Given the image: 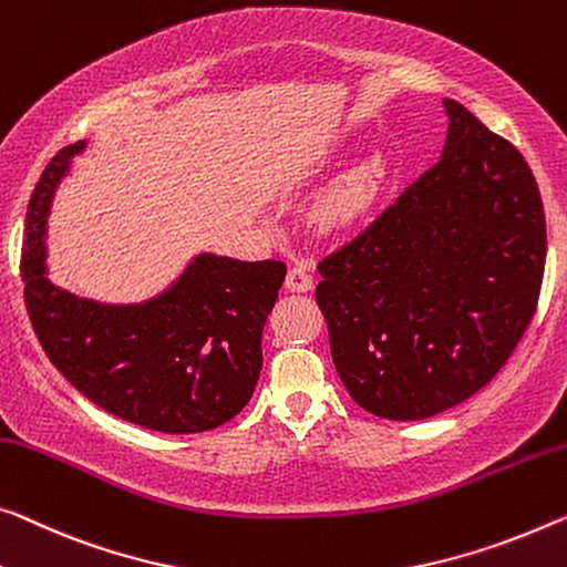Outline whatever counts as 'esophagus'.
<instances>
[{
	"label": "esophagus",
	"instance_id": "esophagus-1",
	"mask_svg": "<svg viewBox=\"0 0 567 567\" xmlns=\"http://www.w3.org/2000/svg\"><path fill=\"white\" fill-rule=\"evenodd\" d=\"M286 286H289V291H296V293L311 291L313 289V276H311L307 266L296 264L289 271V276H286Z\"/></svg>",
	"mask_w": 567,
	"mask_h": 567
}]
</instances>
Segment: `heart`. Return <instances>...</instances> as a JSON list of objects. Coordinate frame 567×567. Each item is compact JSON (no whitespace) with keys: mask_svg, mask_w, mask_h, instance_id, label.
Listing matches in <instances>:
<instances>
[{"mask_svg":"<svg viewBox=\"0 0 567 567\" xmlns=\"http://www.w3.org/2000/svg\"><path fill=\"white\" fill-rule=\"evenodd\" d=\"M382 174V162L372 159L370 164H364L360 172H354L347 185L339 189L334 195L332 203L327 207V217L329 220H342V217L354 215L360 207H364L374 195V187H378V179Z\"/></svg>","mask_w":567,"mask_h":567,"instance_id":"heart-1","label":"heart"}]
</instances>
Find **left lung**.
I'll use <instances>...</instances> for the list:
<instances>
[{"label": "left lung", "mask_w": 567, "mask_h": 567, "mask_svg": "<svg viewBox=\"0 0 567 567\" xmlns=\"http://www.w3.org/2000/svg\"><path fill=\"white\" fill-rule=\"evenodd\" d=\"M443 109L441 159L317 266L339 378L390 421L482 390L533 321L545 274V210L525 156L461 103Z\"/></svg>", "instance_id": "8db88e82"}]
</instances>
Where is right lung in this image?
<instances>
[{
	"mask_svg": "<svg viewBox=\"0 0 567 567\" xmlns=\"http://www.w3.org/2000/svg\"><path fill=\"white\" fill-rule=\"evenodd\" d=\"M83 150L75 142L52 156L24 217L20 271L34 334L65 380L111 415L159 433L213 431L254 395L286 264L203 254L167 291L128 307L58 289L45 276L48 213Z\"/></svg>",
	"mask_w": 567,
	"mask_h": 567,
	"instance_id": "obj_1",
	"label": "right lung"
}]
</instances>
